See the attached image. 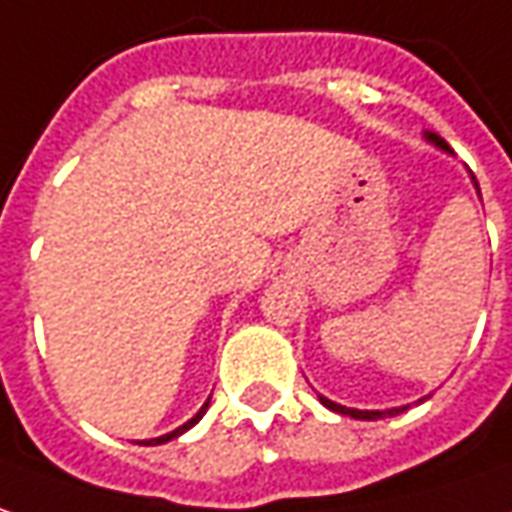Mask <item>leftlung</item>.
Listing matches in <instances>:
<instances>
[{
	"label": "left lung",
	"mask_w": 512,
	"mask_h": 512,
	"mask_svg": "<svg viewBox=\"0 0 512 512\" xmlns=\"http://www.w3.org/2000/svg\"><path fill=\"white\" fill-rule=\"evenodd\" d=\"M429 139H431V142H434V145H440L443 151H448V145L440 137H434V134H429ZM474 182H476V179H474ZM319 401L325 403L328 409H333V412H339V415L356 417V420H378V417H387V415H395V412H398V409H389V412H361V409H347V406H339V403L328 401V398H319Z\"/></svg>",
	"instance_id": "left-lung-1"
}]
</instances>
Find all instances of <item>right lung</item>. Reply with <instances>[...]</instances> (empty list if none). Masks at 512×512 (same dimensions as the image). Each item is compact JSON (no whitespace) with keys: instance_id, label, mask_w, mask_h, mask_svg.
<instances>
[{"instance_id":"right-lung-1","label":"right lung","mask_w":512,"mask_h":512,"mask_svg":"<svg viewBox=\"0 0 512 512\" xmlns=\"http://www.w3.org/2000/svg\"><path fill=\"white\" fill-rule=\"evenodd\" d=\"M207 406H210V401H207V403H204V406H201V409H198V415L193 417V420H187L184 426H179V429H176V431H170V434H162V437H156V440H148V446H151V443H154V446H159V443H168V440H173V437H179V434H184V431L190 429V426H196L198 420L204 417V412H207Z\"/></svg>"}]
</instances>
